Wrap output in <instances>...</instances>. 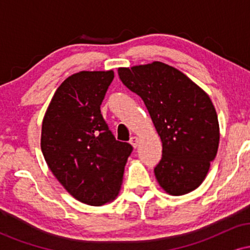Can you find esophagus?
I'll return each instance as SVG.
<instances>
[{
  "mask_svg": "<svg viewBox=\"0 0 250 250\" xmlns=\"http://www.w3.org/2000/svg\"><path fill=\"white\" fill-rule=\"evenodd\" d=\"M129 142H130V145L133 146L134 148H136L137 146H139V137H137V136H131L130 140H129Z\"/></svg>",
  "mask_w": 250,
  "mask_h": 250,
  "instance_id": "1",
  "label": "esophagus"
}]
</instances>
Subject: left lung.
Segmentation results:
<instances>
[{
  "mask_svg": "<svg viewBox=\"0 0 250 250\" xmlns=\"http://www.w3.org/2000/svg\"><path fill=\"white\" fill-rule=\"evenodd\" d=\"M129 90L145 102L162 141V159L154 169L168 194L185 195L203 182L220 141L217 114L205 90L166 63L119 68Z\"/></svg>",
  "mask_w": 250,
  "mask_h": 250,
  "instance_id": "left-lung-1",
  "label": "left lung"
}]
</instances>
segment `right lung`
I'll use <instances>...</instances> for the list:
<instances>
[{"instance_id": "obj_1", "label": "right lung", "mask_w": 250, "mask_h": 250, "mask_svg": "<svg viewBox=\"0 0 250 250\" xmlns=\"http://www.w3.org/2000/svg\"><path fill=\"white\" fill-rule=\"evenodd\" d=\"M113 79V70L69 76L57 88L42 122L48 167L71 196L89 206L115 199L133 151L115 139L100 109Z\"/></svg>"}]
</instances>
